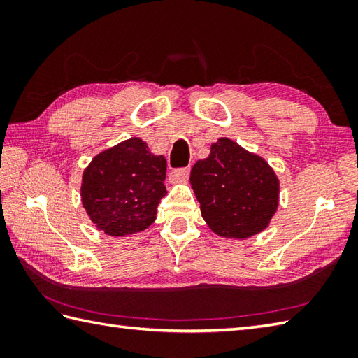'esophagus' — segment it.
Returning a JSON list of instances; mask_svg holds the SVG:
<instances>
[{"label": "esophagus", "instance_id": "1", "mask_svg": "<svg viewBox=\"0 0 358 358\" xmlns=\"http://www.w3.org/2000/svg\"><path fill=\"white\" fill-rule=\"evenodd\" d=\"M189 167H178V169H173L172 172H171V181H183V180H186L187 177H189Z\"/></svg>", "mask_w": 358, "mask_h": 358}]
</instances>
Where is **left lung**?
<instances>
[{
    "instance_id": "obj_1",
    "label": "left lung",
    "mask_w": 358,
    "mask_h": 358,
    "mask_svg": "<svg viewBox=\"0 0 358 358\" xmlns=\"http://www.w3.org/2000/svg\"><path fill=\"white\" fill-rule=\"evenodd\" d=\"M201 215L222 237L248 238L263 231L278 206V180L263 158L220 138L191 171Z\"/></svg>"
}]
</instances>
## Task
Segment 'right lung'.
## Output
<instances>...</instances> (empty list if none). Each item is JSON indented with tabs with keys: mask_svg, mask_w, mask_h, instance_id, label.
<instances>
[{
	"mask_svg": "<svg viewBox=\"0 0 358 358\" xmlns=\"http://www.w3.org/2000/svg\"><path fill=\"white\" fill-rule=\"evenodd\" d=\"M166 159L131 138L98 154L83 173L81 200L90 220L112 237L144 231L166 195Z\"/></svg>",
	"mask_w": 358,
	"mask_h": 358,
	"instance_id": "add662e5",
	"label": "right lung"
}]
</instances>
